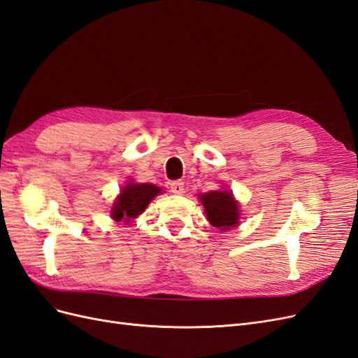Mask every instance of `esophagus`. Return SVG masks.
Here are the masks:
<instances>
[{
	"label": "esophagus",
	"mask_w": 358,
	"mask_h": 358,
	"mask_svg": "<svg viewBox=\"0 0 358 358\" xmlns=\"http://www.w3.org/2000/svg\"><path fill=\"white\" fill-rule=\"evenodd\" d=\"M170 191L173 194H183V192H185V188H183V182L182 180H173L170 183Z\"/></svg>",
	"instance_id": "34e87169"
}]
</instances>
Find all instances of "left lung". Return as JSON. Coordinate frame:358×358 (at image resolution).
<instances>
[{"mask_svg": "<svg viewBox=\"0 0 358 358\" xmlns=\"http://www.w3.org/2000/svg\"><path fill=\"white\" fill-rule=\"evenodd\" d=\"M200 199L206 216L216 229L229 230L239 224V206L230 191H212L201 194Z\"/></svg>", "mask_w": 358, "mask_h": 358, "instance_id": "obj_1", "label": "left lung"}]
</instances>
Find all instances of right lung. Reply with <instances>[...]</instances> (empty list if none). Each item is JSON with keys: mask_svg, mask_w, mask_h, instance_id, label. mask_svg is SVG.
Returning <instances> with one entry per match:
<instances>
[{"mask_svg": "<svg viewBox=\"0 0 358 358\" xmlns=\"http://www.w3.org/2000/svg\"><path fill=\"white\" fill-rule=\"evenodd\" d=\"M159 191L158 187L149 185V183H128L113 204L112 218L115 221H131L148 208L150 200L159 194Z\"/></svg>", "mask_w": 358, "mask_h": 358, "instance_id": "add662e5", "label": "right lung"}]
</instances>
